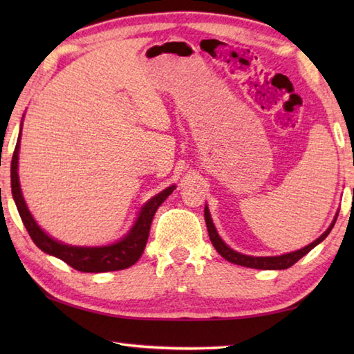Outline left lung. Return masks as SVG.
Wrapping results in <instances>:
<instances>
[{
    "mask_svg": "<svg viewBox=\"0 0 354 354\" xmlns=\"http://www.w3.org/2000/svg\"><path fill=\"white\" fill-rule=\"evenodd\" d=\"M204 214H205V222H207V230H208L209 240H212V243L217 250V252H219L223 259H227L228 261L234 263V265H240V266H245V268H252V269H288L292 265H295V263L299 259L304 257L307 252H310L315 246H317L318 243H321L322 240H324L330 234V231H332L333 225H335V222L337 219V216H336L333 223L330 225L328 230L324 232V234H322L319 239L315 240V242H312L310 245L304 246L303 250L295 251V252L278 255V257H251V255H243V254H240V252L232 251L231 248H228L227 245H225L222 242V239L219 237V234H217V231H216L214 225L212 222V217H209V213H208V208L207 207H205Z\"/></svg>",
    "mask_w": 354,
    "mask_h": 354,
    "instance_id": "8db88e82",
    "label": "left lung"
}]
</instances>
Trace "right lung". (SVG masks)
Listing matches in <instances>:
<instances>
[{
    "label": "right lung",
    "mask_w": 354,
    "mask_h": 354,
    "mask_svg": "<svg viewBox=\"0 0 354 354\" xmlns=\"http://www.w3.org/2000/svg\"><path fill=\"white\" fill-rule=\"evenodd\" d=\"M19 141H21V133L18 137L17 147H15V152L12 156V167H10L12 194H13L15 204L18 207L21 219L24 222L28 234L36 243V246L44 252L61 259L62 261L66 263V265H70L76 270H80V272H109V270H122L132 266L133 263H137L146 248L149 232H150V225H152L156 209L165 199H167V196L173 192L175 187H167L164 192H161L160 194H156L155 198L150 199L147 204L142 207L141 213L138 216V221L135 222L129 234H127L123 240H120V242L109 246H102V248H79V246L64 245L48 237L39 227H37L32 214L28 212L24 198H22L19 178H18Z\"/></svg>",
    "instance_id": "right-lung-1"
}]
</instances>
